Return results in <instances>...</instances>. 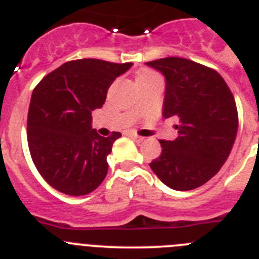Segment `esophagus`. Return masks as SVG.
Instances as JSON below:
<instances>
[{"label": "esophagus", "instance_id": "1", "mask_svg": "<svg viewBox=\"0 0 259 259\" xmlns=\"http://www.w3.org/2000/svg\"><path fill=\"white\" fill-rule=\"evenodd\" d=\"M128 136L131 137L134 141H136V143H143V141H144V137L139 136V135L134 134V132H128Z\"/></svg>", "mask_w": 259, "mask_h": 259}]
</instances>
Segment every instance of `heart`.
<instances>
[{
	"label": "heart",
	"mask_w": 259,
	"mask_h": 259,
	"mask_svg": "<svg viewBox=\"0 0 259 259\" xmlns=\"http://www.w3.org/2000/svg\"><path fill=\"white\" fill-rule=\"evenodd\" d=\"M149 75H153V72H152V71H148V70H145V71H141V72H140V74H139V76H137V77L149 76Z\"/></svg>",
	"instance_id": "1"
}]
</instances>
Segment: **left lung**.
Listing matches in <instances>:
<instances>
[{"mask_svg": "<svg viewBox=\"0 0 259 259\" xmlns=\"http://www.w3.org/2000/svg\"><path fill=\"white\" fill-rule=\"evenodd\" d=\"M166 77L163 116H175L174 141L159 140L162 153L149 163L163 184L191 191L209 182L230 155L239 115L230 87L212 68L166 57L146 63Z\"/></svg>", "mask_w": 259, "mask_h": 259, "instance_id": "obj_1", "label": "left lung"}]
</instances>
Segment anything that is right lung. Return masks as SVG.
Instances as JSON below:
<instances>
[{"label":"right lung","mask_w":259,"mask_h":259,"mask_svg":"<svg viewBox=\"0 0 259 259\" xmlns=\"http://www.w3.org/2000/svg\"><path fill=\"white\" fill-rule=\"evenodd\" d=\"M132 63L84 58L59 66L35 87L27 118L32 161L45 182L70 196L95 191L107 174L106 158L122 136L102 137L91 127L107 89Z\"/></svg>","instance_id":"right-lung-1"}]
</instances>
